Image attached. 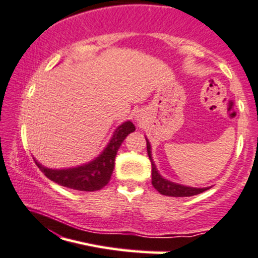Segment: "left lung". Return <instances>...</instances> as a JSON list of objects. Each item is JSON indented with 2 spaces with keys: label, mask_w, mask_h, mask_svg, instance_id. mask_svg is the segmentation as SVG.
<instances>
[{
  "label": "left lung",
  "mask_w": 258,
  "mask_h": 258,
  "mask_svg": "<svg viewBox=\"0 0 258 258\" xmlns=\"http://www.w3.org/2000/svg\"><path fill=\"white\" fill-rule=\"evenodd\" d=\"M147 150L149 159L151 161V184L161 194V195L166 196H174V198H182V196H194L198 194L204 192L208 188H196V187H187L184 185L175 184V182L169 181V180L164 179L160 176L158 171H156L155 165H154L153 160H151V148L149 142L147 140Z\"/></svg>",
  "instance_id": "obj_1"
}]
</instances>
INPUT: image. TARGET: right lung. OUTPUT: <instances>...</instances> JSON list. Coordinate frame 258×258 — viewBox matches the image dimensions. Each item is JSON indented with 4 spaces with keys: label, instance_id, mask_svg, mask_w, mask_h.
Returning a JSON list of instances; mask_svg holds the SVG:
<instances>
[{
    "label": "right lung",
    "instance_id": "1",
    "mask_svg": "<svg viewBox=\"0 0 258 258\" xmlns=\"http://www.w3.org/2000/svg\"><path fill=\"white\" fill-rule=\"evenodd\" d=\"M134 130L135 126L132 121H125L124 124H121L115 130L110 143L105 148V150L100 154L99 158L83 166L66 170H52L44 168L37 161L36 164L49 180L57 182L58 185L81 191L100 190L109 182L119 147L126 138V135Z\"/></svg>",
    "mask_w": 258,
    "mask_h": 258
}]
</instances>
